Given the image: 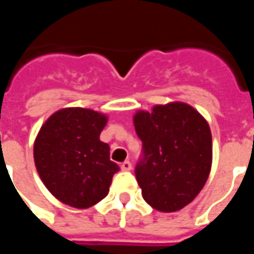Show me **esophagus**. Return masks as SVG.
Returning <instances> with one entry per match:
<instances>
[{
    "label": "esophagus",
    "instance_id": "obj_1",
    "mask_svg": "<svg viewBox=\"0 0 254 254\" xmlns=\"http://www.w3.org/2000/svg\"><path fill=\"white\" fill-rule=\"evenodd\" d=\"M121 169L124 171H129V170H132V163L129 162V160H125L124 163L121 165Z\"/></svg>",
    "mask_w": 254,
    "mask_h": 254
}]
</instances>
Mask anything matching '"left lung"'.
<instances>
[{
	"instance_id": "left-lung-1",
	"label": "left lung",
	"mask_w": 254,
	"mask_h": 254,
	"mask_svg": "<svg viewBox=\"0 0 254 254\" xmlns=\"http://www.w3.org/2000/svg\"><path fill=\"white\" fill-rule=\"evenodd\" d=\"M143 141L136 180L145 201L160 212H176L201 191L212 166L207 120L184 102L156 105L133 116Z\"/></svg>"
}]
</instances>
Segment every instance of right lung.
Here are the masks:
<instances>
[{
	"label": "right lung",
	"mask_w": 254,
	"mask_h": 254,
	"mask_svg": "<svg viewBox=\"0 0 254 254\" xmlns=\"http://www.w3.org/2000/svg\"><path fill=\"white\" fill-rule=\"evenodd\" d=\"M107 116L83 107L56 111L34 141V160L42 182L69 207L85 209L103 200L120 167L100 141Z\"/></svg>",
	"instance_id": "obj_1"
}]
</instances>
